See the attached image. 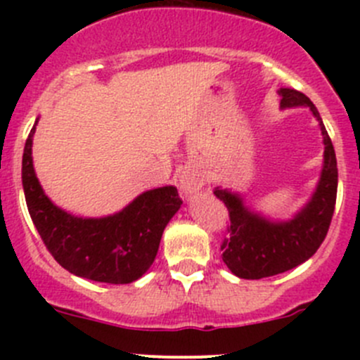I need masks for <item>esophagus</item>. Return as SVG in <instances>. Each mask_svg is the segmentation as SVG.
<instances>
[{"instance_id":"1","label":"esophagus","mask_w":360,"mask_h":360,"mask_svg":"<svg viewBox=\"0 0 360 360\" xmlns=\"http://www.w3.org/2000/svg\"><path fill=\"white\" fill-rule=\"evenodd\" d=\"M205 184V176L203 172L197 169V167H186L181 174L179 186L181 191H183L186 197H191V195H197L198 191L202 190V186Z\"/></svg>"}]
</instances>
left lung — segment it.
<instances>
[{
  "label": "left lung",
  "mask_w": 360,
  "mask_h": 360,
  "mask_svg": "<svg viewBox=\"0 0 360 360\" xmlns=\"http://www.w3.org/2000/svg\"><path fill=\"white\" fill-rule=\"evenodd\" d=\"M278 94L281 108L308 106L319 120L324 139V167L310 202L291 221H270L248 209L240 195L223 188L214 190L230 214L228 235L221 244L223 261L231 274L249 281L284 274L310 259L328 235L336 205V155L317 108L294 89H281Z\"/></svg>",
  "instance_id": "left-lung-1"
}]
</instances>
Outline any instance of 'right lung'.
Segmentation results:
<instances>
[{
	"instance_id": "1",
	"label": "right lung",
	"mask_w": 360,
	"mask_h": 360,
	"mask_svg": "<svg viewBox=\"0 0 360 360\" xmlns=\"http://www.w3.org/2000/svg\"><path fill=\"white\" fill-rule=\"evenodd\" d=\"M36 123L25 141L22 186L31 219L49 252L60 266L89 281L130 284L143 277L153 264L167 223L183 203L176 188L144 191L112 216H72L50 202L34 174Z\"/></svg>"
}]
</instances>
